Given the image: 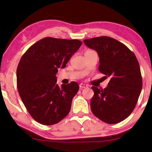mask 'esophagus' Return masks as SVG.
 <instances>
[{"instance_id":"obj_1","label":"esophagus","mask_w":152,"mask_h":152,"mask_svg":"<svg viewBox=\"0 0 152 152\" xmlns=\"http://www.w3.org/2000/svg\"><path fill=\"white\" fill-rule=\"evenodd\" d=\"M79 87H80V90H82V89H83V88H87V87H88V85L81 83V84H79Z\"/></svg>"}]
</instances>
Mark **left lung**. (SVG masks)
<instances>
[{
	"label": "left lung",
	"mask_w": 152,
	"mask_h": 152,
	"mask_svg": "<svg viewBox=\"0 0 152 152\" xmlns=\"http://www.w3.org/2000/svg\"><path fill=\"white\" fill-rule=\"evenodd\" d=\"M84 43L97 51L100 72L110 78L104 89L92 86V112L109 124L122 121L135 109L142 88L137 59L125 45L107 36L84 39Z\"/></svg>",
	"instance_id": "left-lung-1"
}]
</instances>
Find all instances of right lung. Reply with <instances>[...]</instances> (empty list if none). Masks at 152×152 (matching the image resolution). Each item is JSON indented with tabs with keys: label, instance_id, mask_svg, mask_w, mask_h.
Here are the masks:
<instances>
[{
	"label": "right lung",
	"instance_id": "add662e5",
	"mask_svg": "<svg viewBox=\"0 0 152 152\" xmlns=\"http://www.w3.org/2000/svg\"><path fill=\"white\" fill-rule=\"evenodd\" d=\"M82 45L77 39L45 37L32 45L22 56L17 70L19 96L36 121L56 124L66 117L79 90L77 82L59 86L56 74L64 68Z\"/></svg>",
	"mask_w": 152,
	"mask_h": 152
}]
</instances>
